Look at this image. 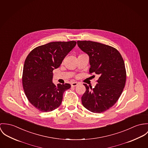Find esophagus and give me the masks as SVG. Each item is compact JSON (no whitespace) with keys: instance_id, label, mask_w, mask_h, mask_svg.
<instances>
[{"instance_id":"34e87169","label":"esophagus","mask_w":148,"mask_h":148,"mask_svg":"<svg viewBox=\"0 0 148 148\" xmlns=\"http://www.w3.org/2000/svg\"><path fill=\"white\" fill-rule=\"evenodd\" d=\"M78 84V82H73L71 83V85L72 87H75L77 86V85Z\"/></svg>"}]
</instances>
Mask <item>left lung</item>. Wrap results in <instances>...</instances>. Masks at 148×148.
<instances>
[{
	"label": "left lung",
	"instance_id": "1",
	"mask_svg": "<svg viewBox=\"0 0 148 148\" xmlns=\"http://www.w3.org/2000/svg\"><path fill=\"white\" fill-rule=\"evenodd\" d=\"M77 44L89 56L90 73L99 75L94 88L84 84L82 104L92 112H103L115 104L125 87L127 75L123 58L117 50L109 45L91 41H78Z\"/></svg>",
	"mask_w": 148,
	"mask_h": 148
}]
</instances>
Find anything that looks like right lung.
<instances>
[{
	"instance_id": "obj_1",
	"label": "right lung",
	"mask_w": 148,
	"mask_h": 148,
	"mask_svg": "<svg viewBox=\"0 0 148 148\" xmlns=\"http://www.w3.org/2000/svg\"><path fill=\"white\" fill-rule=\"evenodd\" d=\"M77 44L75 41L51 42L36 47L27 57L23 67V86L32 105L41 112H50L61 104L69 83L55 85L53 70L59 67Z\"/></svg>"
}]
</instances>
